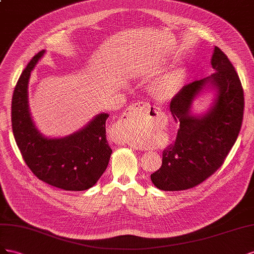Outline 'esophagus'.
I'll use <instances>...</instances> for the list:
<instances>
[{
    "label": "esophagus",
    "mask_w": 254,
    "mask_h": 254,
    "mask_svg": "<svg viewBox=\"0 0 254 254\" xmlns=\"http://www.w3.org/2000/svg\"><path fill=\"white\" fill-rule=\"evenodd\" d=\"M150 108H151L150 104L147 102H143V101H138V102L132 104L120 116V119L117 123V126H116V129H117L118 132H122L123 127H125V126L127 125V122H128L132 118H135L139 115L149 116ZM119 140L121 141L122 139H119ZM128 144H129V147H133L135 149H139L138 146H136V144H134L132 142H129Z\"/></svg>",
    "instance_id": "esophagus-1"
}]
</instances>
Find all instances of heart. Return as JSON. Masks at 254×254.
<instances>
[{"label":"heart","mask_w":254,"mask_h":254,"mask_svg":"<svg viewBox=\"0 0 254 254\" xmlns=\"http://www.w3.org/2000/svg\"><path fill=\"white\" fill-rule=\"evenodd\" d=\"M181 77H182V72L176 71L175 73H172L169 76H167V77L163 79L161 84L158 85V90L163 92V93H165V95H168V93L175 92ZM129 139H133V137H129Z\"/></svg>","instance_id":"b5f03b06"}]
</instances>
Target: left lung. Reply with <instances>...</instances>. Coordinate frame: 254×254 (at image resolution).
<instances>
[{
	"instance_id": "1",
	"label": "left lung",
	"mask_w": 254,
	"mask_h": 254,
	"mask_svg": "<svg viewBox=\"0 0 254 254\" xmlns=\"http://www.w3.org/2000/svg\"><path fill=\"white\" fill-rule=\"evenodd\" d=\"M211 64L214 73L184 86L170 103L180 122L176 142L163 152L161 168L151 175L158 190H190L218 169L235 143L244 115V91L227 55L215 47ZM207 90L214 98L203 113H192L193 102Z\"/></svg>"
}]
</instances>
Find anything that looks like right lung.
Wrapping results in <instances>:
<instances>
[{
  "label": "right lung",
  "mask_w": 254,
  "mask_h": 254,
  "mask_svg": "<svg viewBox=\"0 0 254 254\" xmlns=\"http://www.w3.org/2000/svg\"><path fill=\"white\" fill-rule=\"evenodd\" d=\"M43 50L28 63L13 90L11 126L24 162L39 180L64 190L81 191L95 185L110 162L106 139L107 113L96 115L85 127L64 137H47L36 127L28 105V82Z\"/></svg>",
  "instance_id": "right-lung-1"
}]
</instances>
